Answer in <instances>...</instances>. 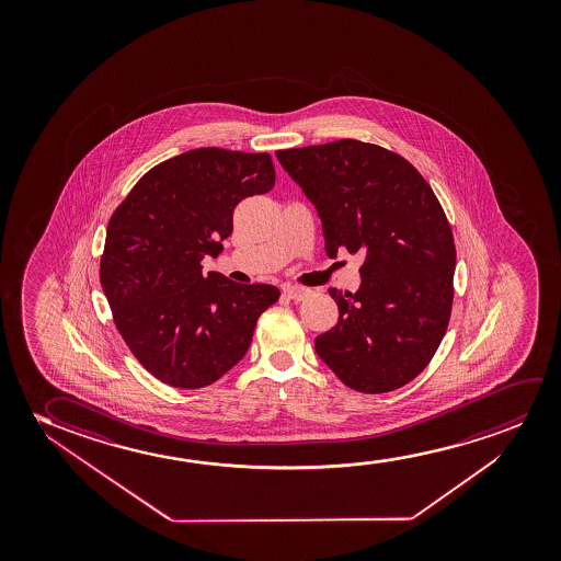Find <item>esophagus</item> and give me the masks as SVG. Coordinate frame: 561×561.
<instances>
[{"label": "esophagus", "mask_w": 561, "mask_h": 561, "mask_svg": "<svg viewBox=\"0 0 561 561\" xmlns=\"http://www.w3.org/2000/svg\"><path fill=\"white\" fill-rule=\"evenodd\" d=\"M284 295L287 299L302 300L308 295V289L297 287V285H284Z\"/></svg>", "instance_id": "1"}]
</instances>
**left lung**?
I'll return each instance as SVG.
<instances>
[{
    "instance_id": "1",
    "label": "left lung",
    "mask_w": 561,
    "mask_h": 561,
    "mask_svg": "<svg viewBox=\"0 0 561 561\" xmlns=\"http://www.w3.org/2000/svg\"><path fill=\"white\" fill-rule=\"evenodd\" d=\"M322 220L325 253L360 256L356 293L330 289L339 320L316 354L354 391L389 392L422 374L453 310V230L400 154L356 139L276 151Z\"/></svg>"
}]
</instances>
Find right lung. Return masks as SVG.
Instances as JSON below:
<instances>
[{
	"mask_svg": "<svg viewBox=\"0 0 561 561\" xmlns=\"http://www.w3.org/2000/svg\"><path fill=\"white\" fill-rule=\"evenodd\" d=\"M274 182L268 153L203 147L149 170L111 216L101 287L126 345L162 383H215L279 297L274 285L236 284L201 266L222 253L239 201Z\"/></svg>",
	"mask_w": 561,
	"mask_h": 561,
	"instance_id": "add662e5",
	"label": "right lung"
}]
</instances>
